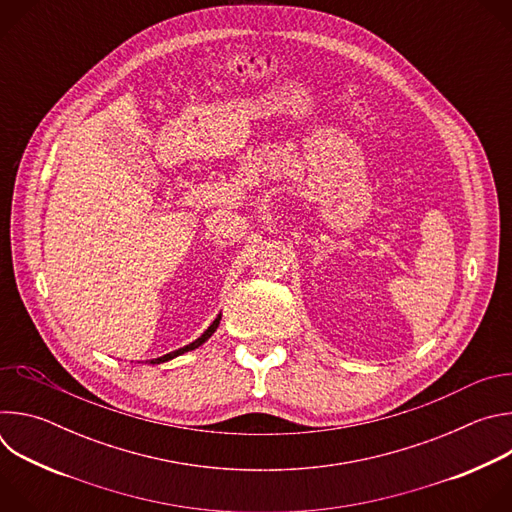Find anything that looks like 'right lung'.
<instances>
[{
    "instance_id": "obj_1",
    "label": "right lung",
    "mask_w": 512,
    "mask_h": 512,
    "mask_svg": "<svg viewBox=\"0 0 512 512\" xmlns=\"http://www.w3.org/2000/svg\"><path fill=\"white\" fill-rule=\"evenodd\" d=\"M221 316H223V314H218V316L214 318V322L204 330V334L198 336L194 342H190V344H186V346H182V348H178V350H172V352H168V354H164V356H160V358H152V360H148V362H150V364H162V362H168V360H172V358H176V356H180V354H184V352H190V350L202 346V344L216 332L218 324H221Z\"/></svg>"
}]
</instances>
